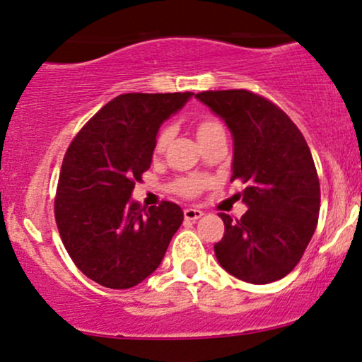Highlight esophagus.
<instances>
[{
  "label": "esophagus",
  "instance_id": "obj_1",
  "mask_svg": "<svg viewBox=\"0 0 362 362\" xmlns=\"http://www.w3.org/2000/svg\"><path fill=\"white\" fill-rule=\"evenodd\" d=\"M184 216H185V219H189V221H197L199 217H202V216H204V212L200 211V209L187 207L185 211H184Z\"/></svg>",
  "mask_w": 362,
  "mask_h": 362
}]
</instances>
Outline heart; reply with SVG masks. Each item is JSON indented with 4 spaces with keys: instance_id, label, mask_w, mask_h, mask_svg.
Masks as SVG:
<instances>
[{
    "instance_id": "1",
    "label": "heart",
    "mask_w": 362,
    "mask_h": 362,
    "mask_svg": "<svg viewBox=\"0 0 362 362\" xmlns=\"http://www.w3.org/2000/svg\"><path fill=\"white\" fill-rule=\"evenodd\" d=\"M224 133L223 124L216 119V117L211 116H204L200 117L197 123V138L199 141H206V139L216 136V134ZM170 134H172V129L168 126L160 129V133L156 134L155 139V151L160 153L163 150L165 145H167ZM204 187V180L199 177H187V178H180V180L175 184V190L177 192L184 194V195H195L200 192V189Z\"/></svg>"
}]
</instances>
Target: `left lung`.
I'll use <instances>...</instances> for the list:
<instances>
[{
	"instance_id": "8db88e82",
	"label": "left lung",
	"mask_w": 362,
	"mask_h": 362,
	"mask_svg": "<svg viewBox=\"0 0 362 362\" xmlns=\"http://www.w3.org/2000/svg\"><path fill=\"white\" fill-rule=\"evenodd\" d=\"M233 134L230 180L246 184L241 219L224 221L216 258L239 280L264 285L298 264L320 211V184L310 148L293 121L268 99L245 89L195 94Z\"/></svg>"
}]
</instances>
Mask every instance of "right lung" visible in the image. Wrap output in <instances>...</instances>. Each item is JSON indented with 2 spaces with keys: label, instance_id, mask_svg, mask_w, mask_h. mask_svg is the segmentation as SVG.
I'll use <instances>...</instances> for the list:
<instances>
[{
  "label": "right lung",
  "instance_id": "right-lung-1",
  "mask_svg": "<svg viewBox=\"0 0 362 362\" xmlns=\"http://www.w3.org/2000/svg\"><path fill=\"white\" fill-rule=\"evenodd\" d=\"M194 93L121 94L87 121L60 168L55 221L76 267L107 288H132L162 263L184 212L141 207L134 182L151 165L160 126Z\"/></svg>",
  "mask_w": 362,
  "mask_h": 362
}]
</instances>
